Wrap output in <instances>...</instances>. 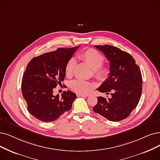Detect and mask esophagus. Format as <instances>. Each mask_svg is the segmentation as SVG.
I'll return each mask as SVG.
<instances>
[{"instance_id": "esophagus-1", "label": "esophagus", "mask_w": 160, "mask_h": 160, "mask_svg": "<svg viewBox=\"0 0 160 160\" xmlns=\"http://www.w3.org/2000/svg\"><path fill=\"white\" fill-rule=\"evenodd\" d=\"M77 96H78V97H87L88 95L86 94H81V93H78L77 94Z\"/></svg>"}]
</instances>
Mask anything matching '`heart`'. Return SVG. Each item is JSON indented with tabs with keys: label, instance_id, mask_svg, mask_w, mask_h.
<instances>
[{
	"label": "heart",
	"instance_id": "obj_1",
	"mask_svg": "<svg viewBox=\"0 0 160 160\" xmlns=\"http://www.w3.org/2000/svg\"><path fill=\"white\" fill-rule=\"evenodd\" d=\"M79 58L85 61L87 64L94 69L96 78L100 81H106L110 75V69L107 66H103L104 57L98 50L94 48H88L79 54ZM76 65L75 58H69L68 61L65 72L67 76L72 75ZM71 87L74 91L81 94L90 92L94 88L92 82L82 79H75L71 82Z\"/></svg>",
	"mask_w": 160,
	"mask_h": 160
}]
</instances>
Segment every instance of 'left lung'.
<instances>
[{
    "label": "left lung",
    "mask_w": 160,
    "mask_h": 160,
    "mask_svg": "<svg viewBox=\"0 0 160 160\" xmlns=\"http://www.w3.org/2000/svg\"><path fill=\"white\" fill-rule=\"evenodd\" d=\"M110 61V75L97 90L110 98H97L92 110L107 119L119 121L128 117L138 104L142 90L140 68L132 56L111 45H94Z\"/></svg>",
    "instance_id": "left-lung-1"
}]
</instances>
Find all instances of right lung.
<instances>
[{"label":"right lung","instance_id":"add662e5","mask_svg":"<svg viewBox=\"0 0 160 160\" xmlns=\"http://www.w3.org/2000/svg\"><path fill=\"white\" fill-rule=\"evenodd\" d=\"M79 47L60 48L29 62L23 75L22 92L29 112L36 119L51 122L71 110L76 94L68 91L62 97L54 96L53 89L64 80L66 63Z\"/></svg>","mask_w":160,"mask_h":160}]
</instances>
